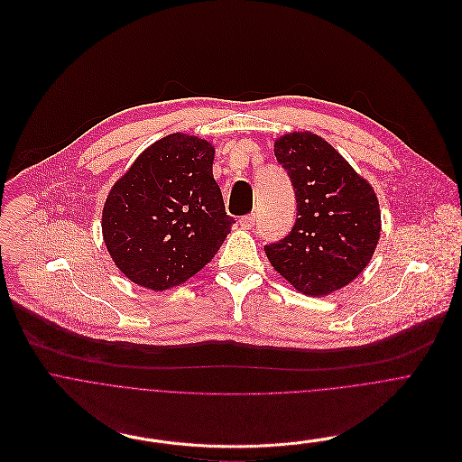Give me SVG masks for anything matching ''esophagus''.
I'll return each instance as SVG.
<instances>
[{
  "label": "esophagus",
  "mask_w": 462,
  "mask_h": 462,
  "mask_svg": "<svg viewBox=\"0 0 462 462\" xmlns=\"http://www.w3.org/2000/svg\"><path fill=\"white\" fill-rule=\"evenodd\" d=\"M240 226H242L244 229H251V227L254 226V213L242 217V218H240Z\"/></svg>",
  "instance_id": "1"
}]
</instances>
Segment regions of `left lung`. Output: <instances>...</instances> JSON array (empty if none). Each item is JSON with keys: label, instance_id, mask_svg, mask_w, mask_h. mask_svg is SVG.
Returning <instances> with one entry per match:
<instances>
[{"label": "left lung", "instance_id": "left-lung-1", "mask_svg": "<svg viewBox=\"0 0 462 462\" xmlns=\"http://www.w3.org/2000/svg\"><path fill=\"white\" fill-rule=\"evenodd\" d=\"M274 156L291 178L297 220L288 236L263 251L297 291L326 297L370 263L381 236L377 195L370 181L313 133L281 136Z\"/></svg>", "mask_w": 462, "mask_h": 462}]
</instances>
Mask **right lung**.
Segmentation results:
<instances>
[{
    "label": "right lung",
    "instance_id": "add662e5",
    "mask_svg": "<svg viewBox=\"0 0 462 462\" xmlns=\"http://www.w3.org/2000/svg\"><path fill=\"white\" fill-rule=\"evenodd\" d=\"M215 147L174 133L147 147L115 183L102 213L107 251L127 279L163 291L211 262L235 220L213 178Z\"/></svg>",
    "mask_w": 462,
    "mask_h": 462
}]
</instances>
